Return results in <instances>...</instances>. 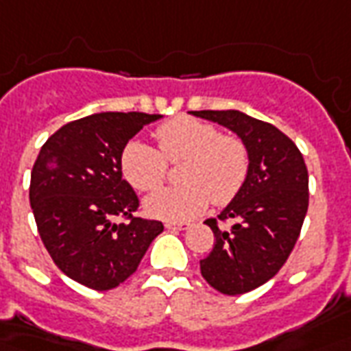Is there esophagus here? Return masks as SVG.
<instances>
[{
	"label": "esophagus",
	"instance_id": "1",
	"mask_svg": "<svg viewBox=\"0 0 351 351\" xmlns=\"http://www.w3.org/2000/svg\"><path fill=\"white\" fill-rule=\"evenodd\" d=\"M165 228L167 230H186L188 224H184V222H165Z\"/></svg>",
	"mask_w": 351,
	"mask_h": 351
}]
</instances>
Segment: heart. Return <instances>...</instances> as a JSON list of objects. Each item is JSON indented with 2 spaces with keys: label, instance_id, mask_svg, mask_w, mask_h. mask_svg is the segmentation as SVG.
<instances>
[{
  "label": "heart",
  "instance_id": "obj_1",
  "mask_svg": "<svg viewBox=\"0 0 351 351\" xmlns=\"http://www.w3.org/2000/svg\"><path fill=\"white\" fill-rule=\"evenodd\" d=\"M159 150L141 141L121 152L125 180L141 192L158 188L165 178L167 161H184L180 186L161 188L144 199L150 217L180 222L199 215L209 199L224 205L234 199L249 175V150L237 136L193 117H176L156 131Z\"/></svg>",
  "mask_w": 351,
  "mask_h": 351
}]
</instances>
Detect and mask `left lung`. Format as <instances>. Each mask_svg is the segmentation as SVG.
Listing matches in <instances>:
<instances>
[{"instance_id":"8db88e82","label":"left lung","mask_w":351,"mask_h":351,"mask_svg":"<svg viewBox=\"0 0 351 351\" xmlns=\"http://www.w3.org/2000/svg\"><path fill=\"white\" fill-rule=\"evenodd\" d=\"M195 117L222 125L245 142L249 175L220 220L205 224L215 234V247L199 261L201 276L222 295H243L278 274L300 235L308 210V169L296 144L271 123L239 110H199Z\"/></svg>"}]
</instances>
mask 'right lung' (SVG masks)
I'll list each match as a JSON object with an SVG mask.
<instances>
[{
	"mask_svg": "<svg viewBox=\"0 0 351 351\" xmlns=\"http://www.w3.org/2000/svg\"><path fill=\"white\" fill-rule=\"evenodd\" d=\"M159 114L100 112L60 127L32 169L30 205L41 241L66 276L110 291L133 276L159 220L133 217L138 197L123 180L121 152ZM116 216L128 220L117 225Z\"/></svg>",
	"mask_w": 351,
	"mask_h": 351,
	"instance_id": "1",
	"label": "right lung"
}]
</instances>
